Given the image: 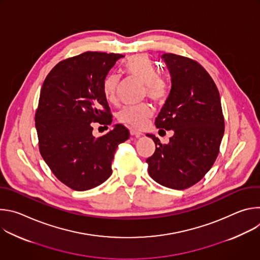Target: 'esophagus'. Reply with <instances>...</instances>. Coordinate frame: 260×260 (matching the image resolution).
<instances>
[{"mask_svg": "<svg viewBox=\"0 0 260 260\" xmlns=\"http://www.w3.org/2000/svg\"><path fill=\"white\" fill-rule=\"evenodd\" d=\"M129 133H131L132 136H136V137H140V136L143 135L141 132H139V131H137V129H133V128H131Z\"/></svg>", "mask_w": 260, "mask_h": 260, "instance_id": "esophagus-1", "label": "esophagus"}]
</instances>
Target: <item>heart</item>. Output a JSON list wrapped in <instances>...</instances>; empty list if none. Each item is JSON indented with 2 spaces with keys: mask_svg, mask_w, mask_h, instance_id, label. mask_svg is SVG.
I'll return each instance as SVG.
<instances>
[{
  "mask_svg": "<svg viewBox=\"0 0 260 260\" xmlns=\"http://www.w3.org/2000/svg\"><path fill=\"white\" fill-rule=\"evenodd\" d=\"M123 70L127 75L135 77L145 84L144 95L154 102H164L170 93V82L164 76L158 75V70L153 60L147 54H135L123 62ZM119 77L109 74L103 81V93L109 103H116L118 99ZM153 115V109L149 104H141L123 108L119 114L120 122L135 128H142Z\"/></svg>",
  "mask_w": 260,
  "mask_h": 260,
  "instance_id": "heart-1",
  "label": "heart"
}]
</instances>
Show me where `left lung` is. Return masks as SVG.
Returning <instances> with one entry per match:
<instances>
[{
	"label": "left lung",
	"mask_w": 260,
	"mask_h": 260,
	"mask_svg": "<svg viewBox=\"0 0 260 260\" xmlns=\"http://www.w3.org/2000/svg\"><path fill=\"white\" fill-rule=\"evenodd\" d=\"M172 76V89L155 119L158 128L174 131L168 144L154 135V153L146 159L148 173L162 186L186 189L214 165L224 134L218 88L197 60L174 53L161 56ZM162 131V129H161Z\"/></svg>",
	"instance_id": "left-lung-1"
}]
</instances>
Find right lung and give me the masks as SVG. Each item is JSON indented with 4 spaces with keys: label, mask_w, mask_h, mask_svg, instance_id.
I'll return each mask as SVG.
<instances>
[{
    "label": "right lung",
    "mask_w": 260,
    "mask_h": 260,
    "mask_svg": "<svg viewBox=\"0 0 260 260\" xmlns=\"http://www.w3.org/2000/svg\"><path fill=\"white\" fill-rule=\"evenodd\" d=\"M118 53L87 51L59 61L45 78L35 114L40 153L54 176L73 190L96 187L112 174V160L128 129L116 124L102 137L92 124L108 125L112 114L103 81Z\"/></svg>",
    "instance_id": "add662e5"
}]
</instances>
